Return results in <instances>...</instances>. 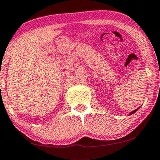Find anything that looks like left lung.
<instances>
[{"label": "left lung", "mask_w": 160, "mask_h": 160, "mask_svg": "<svg viewBox=\"0 0 160 160\" xmlns=\"http://www.w3.org/2000/svg\"><path fill=\"white\" fill-rule=\"evenodd\" d=\"M137 110H138V109H136V110H135V111H132V112H131V114H134V113H135V111H136Z\"/></svg>", "instance_id": "1"}]
</instances>
